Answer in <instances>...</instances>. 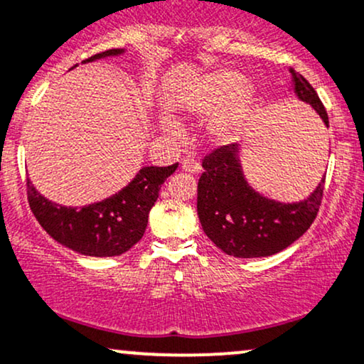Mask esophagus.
<instances>
[{
  "mask_svg": "<svg viewBox=\"0 0 364 364\" xmlns=\"http://www.w3.org/2000/svg\"><path fill=\"white\" fill-rule=\"evenodd\" d=\"M181 168H183V171L191 173V174H198L201 171L200 163H198L195 158H185V159H183L181 161Z\"/></svg>",
  "mask_w": 364,
  "mask_h": 364,
  "instance_id": "obj_1",
  "label": "esophagus"
}]
</instances>
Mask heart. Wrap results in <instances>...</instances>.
Here are the masks:
<instances>
[{
	"mask_svg": "<svg viewBox=\"0 0 364 364\" xmlns=\"http://www.w3.org/2000/svg\"><path fill=\"white\" fill-rule=\"evenodd\" d=\"M255 89L245 75L232 68L216 70L193 82L178 97V107L196 117L211 119L208 136L215 144L238 139L255 107Z\"/></svg>",
	"mask_w": 364,
	"mask_h": 364,
	"instance_id": "obj_1",
	"label": "heart"
}]
</instances>
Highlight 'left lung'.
<instances>
[{
	"mask_svg": "<svg viewBox=\"0 0 364 364\" xmlns=\"http://www.w3.org/2000/svg\"><path fill=\"white\" fill-rule=\"evenodd\" d=\"M292 72V92L309 104L329 127L326 109L301 73ZM242 146H223L203 159L198 181V218L206 237L227 255L254 259L279 254L314 222L324 191V178L309 196L294 203L267 198L250 186L240 159Z\"/></svg>",
	"mask_w": 364,
	"mask_h": 364,
	"instance_id": "8db88e82",
	"label": "left lung"
}]
</instances>
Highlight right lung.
I'll return each mask as SVG.
<instances>
[{"instance_id": "obj_1", "label": "right lung", "mask_w": 364, "mask_h": 364, "mask_svg": "<svg viewBox=\"0 0 364 364\" xmlns=\"http://www.w3.org/2000/svg\"><path fill=\"white\" fill-rule=\"evenodd\" d=\"M124 53V48H112L82 63ZM176 168L178 163L164 168H141L132 181L116 195L80 208L50 201L26 179L30 208L45 232L63 247L80 255L116 257L134 247L144 235L149 211L158 200L161 185Z\"/></svg>"}]
</instances>
